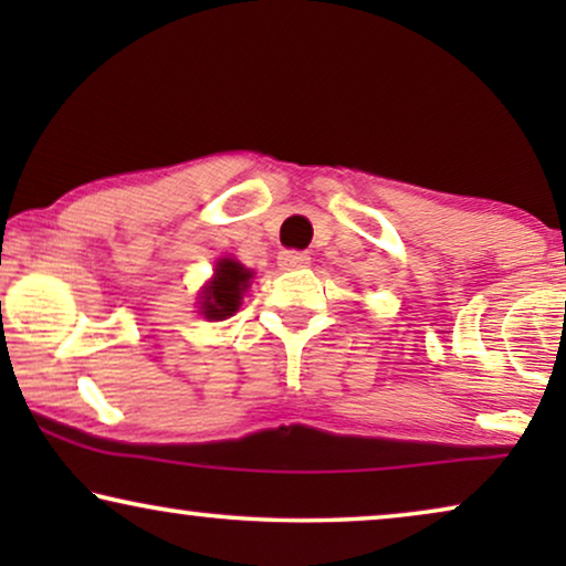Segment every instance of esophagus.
<instances>
[{"mask_svg": "<svg viewBox=\"0 0 566 566\" xmlns=\"http://www.w3.org/2000/svg\"><path fill=\"white\" fill-rule=\"evenodd\" d=\"M308 262H312V258H308L306 252L285 250L277 254V265H281V270H301V268H308Z\"/></svg>", "mask_w": 566, "mask_h": 566, "instance_id": "obj_1", "label": "esophagus"}]
</instances>
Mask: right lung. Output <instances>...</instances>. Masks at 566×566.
I'll return each instance as SVG.
<instances>
[{
  "label": "right lung",
  "instance_id": "1",
  "mask_svg": "<svg viewBox=\"0 0 566 566\" xmlns=\"http://www.w3.org/2000/svg\"><path fill=\"white\" fill-rule=\"evenodd\" d=\"M252 270H247L242 262H237L234 258H223L216 262L213 277L203 285L200 291V314L211 322H221L229 319L239 312L242 306V296L250 289L252 281Z\"/></svg>",
  "mask_w": 566,
  "mask_h": 566
}]
</instances>
